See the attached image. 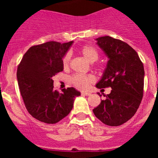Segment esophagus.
Instances as JSON below:
<instances>
[{"instance_id": "34e87169", "label": "esophagus", "mask_w": 158, "mask_h": 158, "mask_svg": "<svg viewBox=\"0 0 158 158\" xmlns=\"http://www.w3.org/2000/svg\"><path fill=\"white\" fill-rule=\"evenodd\" d=\"M92 93H90V92H82L81 93V95H83V96H91Z\"/></svg>"}]
</instances>
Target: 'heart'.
<instances>
[{"mask_svg":"<svg viewBox=\"0 0 158 158\" xmlns=\"http://www.w3.org/2000/svg\"><path fill=\"white\" fill-rule=\"evenodd\" d=\"M80 53L86 61L90 63L96 62L98 59L99 54L96 49L92 46H85L80 50ZM69 62V55L66 54L62 60L64 68H67ZM71 81L73 85L80 89H86L94 81V77L91 75L76 74L71 78Z\"/></svg>","mask_w":158,"mask_h":158,"instance_id":"1","label":"heart"}]
</instances>
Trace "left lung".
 <instances>
[{
  "label": "left lung",
  "mask_w": 158,
  "mask_h": 158,
  "mask_svg": "<svg viewBox=\"0 0 158 158\" xmlns=\"http://www.w3.org/2000/svg\"><path fill=\"white\" fill-rule=\"evenodd\" d=\"M96 44L108 58L98 89L111 87L105 100L93 109L103 123L120 126L134 116L143 96L145 71L136 51L127 43L110 36L96 39ZM102 96L100 93H97Z\"/></svg>",
  "instance_id": "1"
}]
</instances>
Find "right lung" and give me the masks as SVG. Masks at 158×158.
<instances>
[{
	"label": "right lung",
	"mask_w": 158,
	"mask_h": 158,
	"mask_svg": "<svg viewBox=\"0 0 158 158\" xmlns=\"http://www.w3.org/2000/svg\"><path fill=\"white\" fill-rule=\"evenodd\" d=\"M73 42H47L33 46L17 68L18 85L30 115L46 123H56L69 115L81 93L74 88L54 89L53 77L64 69L62 60Z\"/></svg>",
	"instance_id": "1"
}]
</instances>
